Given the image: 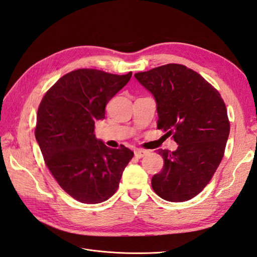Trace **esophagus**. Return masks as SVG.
Returning <instances> with one entry per match:
<instances>
[{"label":"esophagus","mask_w":257,"mask_h":257,"mask_svg":"<svg viewBox=\"0 0 257 257\" xmlns=\"http://www.w3.org/2000/svg\"><path fill=\"white\" fill-rule=\"evenodd\" d=\"M146 154H147V151H144V150H136L135 151V156H136V158H138V159L143 158V157Z\"/></svg>","instance_id":"esophagus-1"}]
</instances>
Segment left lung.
<instances>
[{"instance_id": "left-lung-1", "label": "left lung", "mask_w": 257, "mask_h": 257, "mask_svg": "<svg viewBox=\"0 0 257 257\" xmlns=\"http://www.w3.org/2000/svg\"><path fill=\"white\" fill-rule=\"evenodd\" d=\"M136 79L157 103V127L178 144L159 150L164 164L152 178L154 191L169 202H186L209 183L229 135L226 106L218 90L184 65L168 64L138 72Z\"/></svg>"}]
</instances>
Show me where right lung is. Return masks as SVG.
<instances>
[{"instance_id": "1", "label": "right lung", "mask_w": 257, "mask_h": 257, "mask_svg": "<svg viewBox=\"0 0 257 257\" xmlns=\"http://www.w3.org/2000/svg\"><path fill=\"white\" fill-rule=\"evenodd\" d=\"M131 76L73 70L57 80L39 104L35 138L46 165L64 191L81 203L110 198L134 157L129 148H109L94 134L106 103Z\"/></svg>"}]
</instances>
